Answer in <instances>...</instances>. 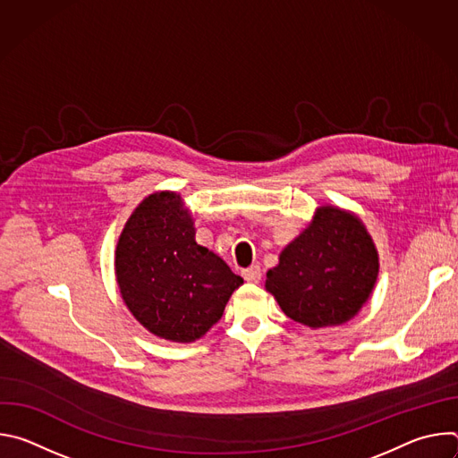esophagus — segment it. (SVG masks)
I'll return each instance as SVG.
<instances>
[{
	"instance_id": "1",
	"label": "esophagus",
	"mask_w": 458,
	"mask_h": 458,
	"mask_svg": "<svg viewBox=\"0 0 458 458\" xmlns=\"http://www.w3.org/2000/svg\"><path fill=\"white\" fill-rule=\"evenodd\" d=\"M242 277H244V281L257 284L260 281V277H263V274H260L259 267H250V268L242 270Z\"/></svg>"
}]
</instances>
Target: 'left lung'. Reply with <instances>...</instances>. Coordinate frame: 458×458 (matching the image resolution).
Listing matches in <instances>:
<instances>
[{
  "instance_id": "1",
  "label": "left lung",
  "mask_w": 458,
  "mask_h": 458,
  "mask_svg": "<svg viewBox=\"0 0 458 458\" xmlns=\"http://www.w3.org/2000/svg\"><path fill=\"white\" fill-rule=\"evenodd\" d=\"M377 276L378 253L362 221L326 205L281 251L279 265L267 274V290L290 318L324 328L353 318Z\"/></svg>"
}]
</instances>
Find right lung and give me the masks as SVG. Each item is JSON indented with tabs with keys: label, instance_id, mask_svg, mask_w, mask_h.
<instances>
[{
	"label": "right lung",
	"instance_id": "right-lung-1",
	"mask_svg": "<svg viewBox=\"0 0 458 458\" xmlns=\"http://www.w3.org/2000/svg\"><path fill=\"white\" fill-rule=\"evenodd\" d=\"M114 265L126 308L150 334L174 343L201 339L242 284L219 255L195 242L193 219L175 191L140 203L119 235Z\"/></svg>",
	"mask_w": 458,
	"mask_h": 458
}]
</instances>
